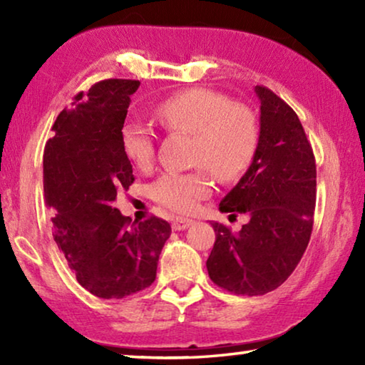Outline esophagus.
I'll use <instances>...</instances> for the list:
<instances>
[{
	"label": "esophagus",
	"mask_w": 365,
	"mask_h": 365,
	"mask_svg": "<svg viewBox=\"0 0 365 365\" xmlns=\"http://www.w3.org/2000/svg\"><path fill=\"white\" fill-rule=\"evenodd\" d=\"M191 224H193V220L187 219V217H175L174 222H172V228L174 230H185V228H188Z\"/></svg>",
	"instance_id": "esophagus-1"
}]
</instances>
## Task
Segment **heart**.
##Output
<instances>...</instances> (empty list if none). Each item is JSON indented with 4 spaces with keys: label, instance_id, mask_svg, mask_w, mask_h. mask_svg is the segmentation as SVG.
Segmentation results:
<instances>
[{
    "label": "heart",
    "instance_id": "b5f03b06",
    "mask_svg": "<svg viewBox=\"0 0 365 365\" xmlns=\"http://www.w3.org/2000/svg\"><path fill=\"white\" fill-rule=\"evenodd\" d=\"M158 120L170 132L193 135L191 160L206 164L222 182L242 177L255 160L259 146V125L252 110L240 103H230L219 91L195 86L178 91L160 101ZM120 145L125 156L138 169H150L156 143L146 125L128 120L122 125ZM211 193V178L206 168L164 174L153 185V197L174 212L195 211L197 202Z\"/></svg>",
    "mask_w": 365,
    "mask_h": 365
}]
</instances>
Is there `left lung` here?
<instances>
[{
  "label": "left lung",
  "mask_w": 365,
  "mask_h": 365,
  "mask_svg": "<svg viewBox=\"0 0 365 365\" xmlns=\"http://www.w3.org/2000/svg\"><path fill=\"white\" fill-rule=\"evenodd\" d=\"M259 146L240 182L220 201V212L246 214L238 233L212 222L215 243L206 267L227 292L259 296L279 288L307 248L316 206V159L294 110L265 86Z\"/></svg>",
  "instance_id": "1"
}]
</instances>
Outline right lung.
<instances>
[{
    "mask_svg": "<svg viewBox=\"0 0 365 365\" xmlns=\"http://www.w3.org/2000/svg\"><path fill=\"white\" fill-rule=\"evenodd\" d=\"M138 80L109 78L78 93L54 122L43 156L45 201L54 242L80 285L103 299H120L156 280L170 225L150 217L130 225L113 207L133 183L120 130Z\"/></svg>",
    "mask_w": 365,
    "mask_h": 365,
    "instance_id": "right-lung-1",
    "label": "right lung"
}]
</instances>
